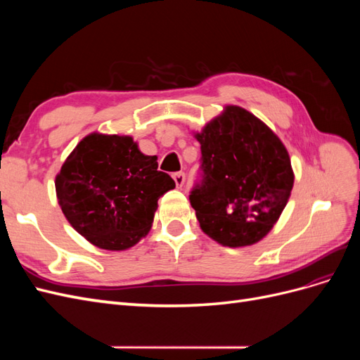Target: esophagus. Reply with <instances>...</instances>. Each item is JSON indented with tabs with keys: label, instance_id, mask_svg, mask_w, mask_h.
<instances>
[{
	"label": "esophagus",
	"instance_id": "esophagus-1",
	"mask_svg": "<svg viewBox=\"0 0 360 360\" xmlns=\"http://www.w3.org/2000/svg\"><path fill=\"white\" fill-rule=\"evenodd\" d=\"M172 179H174V181H176V186L181 188L184 184V180H186V174H184V172H174Z\"/></svg>",
	"mask_w": 360,
	"mask_h": 360
}]
</instances>
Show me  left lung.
Returning a JSON list of instances; mask_svg holds the SVG:
<instances>
[{
	"label": "left lung",
	"mask_w": 360,
	"mask_h": 360,
	"mask_svg": "<svg viewBox=\"0 0 360 360\" xmlns=\"http://www.w3.org/2000/svg\"><path fill=\"white\" fill-rule=\"evenodd\" d=\"M195 136L200 177L189 201L202 231L230 248L257 243L290 198L294 174L287 148L240 106H226Z\"/></svg>",
	"instance_id": "left-lung-1"
}]
</instances>
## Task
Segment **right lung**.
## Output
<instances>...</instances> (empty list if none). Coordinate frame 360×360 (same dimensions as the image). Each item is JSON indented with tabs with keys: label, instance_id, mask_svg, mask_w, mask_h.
I'll use <instances>...</instances> for the list:
<instances>
[{
	"label": "right lung",
	"instance_id": "right-lung-1",
	"mask_svg": "<svg viewBox=\"0 0 360 360\" xmlns=\"http://www.w3.org/2000/svg\"><path fill=\"white\" fill-rule=\"evenodd\" d=\"M176 188L158 158L130 136L91 134L75 147L56 179L58 204L70 225L94 246L123 250L151 228L158 200Z\"/></svg>",
	"mask_w": 360,
	"mask_h": 360
}]
</instances>
